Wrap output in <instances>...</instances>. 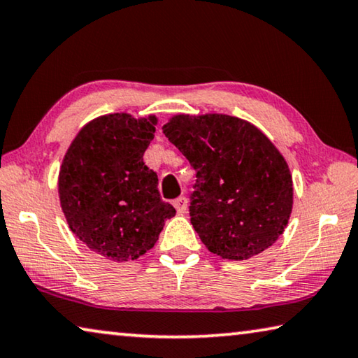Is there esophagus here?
Returning <instances> with one entry per match:
<instances>
[{
  "instance_id": "1",
  "label": "esophagus",
  "mask_w": 358,
  "mask_h": 358,
  "mask_svg": "<svg viewBox=\"0 0 358 358\" xmlns=\"http://www.w3.org/2000/svg\"><path fill=\"white\" fill-rule=\"evenodd\" d=\"M173 205H175V208H177L178 213L183 215V213H186V210H187V199L185 196H180L178 199H175Z\"/></svg>"
}]
</instances>
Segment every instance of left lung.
<instances>
[{
    "mask_svg": "<svg viewBox=\"0 0 358 358\" xmlns=\"http://www.w3.org/2000/svg\"><path fill=\"white\" fill-rule=\"evenodd\" d=\"M162 131L196 171L189 216L208 251L245 260L273 245L287 226L294 187L266 136L220 113L177 115Z\"/></svg>",
    "mask_w": 358,
    "mask_h": 358,
    "instance_id": "1",
    "label": "left lung"
}]
</instances>
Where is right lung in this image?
Wrapping results in <instances>:
<instances>
[{"label":"right lung","mask_w":358,"mask_h":358,"mask_svg":"<svg viewBox=\"0 0 358 358\" xmlns=\"http://www.w3.org/2000/svg\"><path fill=\"white\" fill-rule=\"evenodd\" d=\"M155 126L156 117L104 115L83 126L63 159L58 191L66 221L106 259L141 257L177 213L161 199L157 175L143 162Z\"/></svg>","instance_id":"1"}]
</instances>
